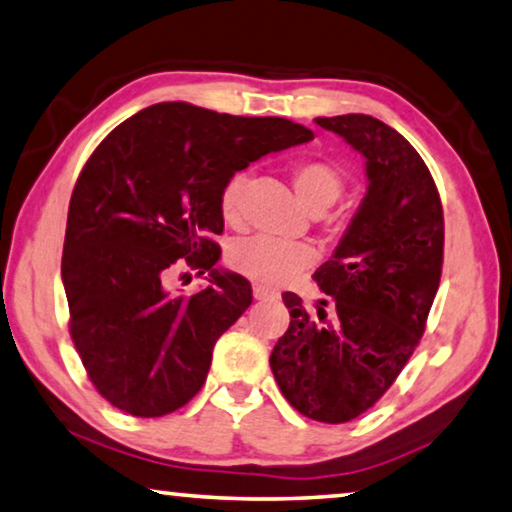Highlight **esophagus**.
<instances>
[{
	"mask_svg": "<svg viewBox=\"0 0 512 512\" xmlns=\"http://www.w3.org/2000/svg\"><path fill=\"white\" fill-rule=\"evenodd\" d=\"M274 297H277V293H274V290H267V288H263V286H254V300H274Z\"/></svg>",
	"mask_w": 512,
	"mask_h": 512,
	"instance_id": "1",
	"label": "esophagus"
}]
</instances>
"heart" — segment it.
Here are the masks:
<instances>
[{
  "label": "heart",
  "instance_id": "1",
  "mask_svg": "<svg viewBox=\"0 0 512 512\" xmlns=\"http://www.w3.org/2000/svg\"><path fill=\"white\" fill-rule=\"evenodd\" d=\"M293 187L311 212L327 210L343 192V176L329 162L302 160L293 167ZM247 176L233 174L219 192V210L229 224L240 222L242 192H245ZM229 265L233 272L258 283V286L274 288L290 281L297 274L313 265V251L306 245H288L267 238L238 240L229 249Z\"/></svg>",
  "mask_w": 512,
  "mask_h": 512
}]
</instances>
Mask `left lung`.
I'll use <instances>...</instances> for the list:
<instances>
[{"label":"left lung","mask_w":512,"mask_h":512,"mask_svg":"<svg viewBox=\"0 0 512 512\" xmlns=\"http://www.w3.org/2000/svg\"><path fill=\"white\" fill-rule=\"evenodd\" d=\"M366 160L368 190L348 231L313 279L332 297L318 316L283 293L288 332L270 355L279 389L322 423L357 419L384 396L421 341L444 261V212L426 162L366 114L316 119Z\"/></svg>","instance_id":"left-lung-1"}]
</instances>
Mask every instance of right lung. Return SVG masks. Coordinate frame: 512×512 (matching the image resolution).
<instances>
[{"instance_id": "right-lung-1", "label": "right lung", "mask_w": 512, "mask_h": 512, "mask_svg": "<svg viewBox=\"0 0 512 512\" xmlns=\"http://www.w3.org/2000/svg\"><path fill=\"white\" fill-rule=\"evenodd\" d=\"M313 132L279 116L157 102L100 141L70 196L61 279L70 336L93 387L132 416H164L199 393L212 348L251 304L245 277L217 267L219 192L267 153ZM211 286L171 296L182 258Z\"/></svg>"}]
</instances>
